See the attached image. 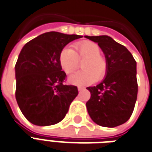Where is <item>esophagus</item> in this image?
Returning a JSON list of instances; mask_svg holds the SVG:
<instances>
[{
  "mask_svg": "<svg viewBox=\"0 0 152 152\" xmlns=\"http://www.w3.org/2000/svg\"><path fill=\"white\" fill-rule=\"evenodd\" d=\"M77 90H78V91H83V90H84V87L79 86V87H77Z\"/></svg>",
  "mask_w": 152,
  "mask_h": 152,
  "instance_id": "obj_1",
  "label": "esophagus"
}]
</instances>
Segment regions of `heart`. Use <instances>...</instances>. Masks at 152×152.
Returning <instances> with one entry per match:
<instances>
[{
  "label": "heart",
  "instance_id": "1",
  "mask_svg": "<svg viewBox=\"0 0 152 152\" xmlns=\"http://www.w3.org/2000/svg\"><path fill=\"white\" fill-rule=\"evenodd\" d=\"M82 64L83 70L74 73L68 77V82L74 85L84 86L101 79L106 74L107 62L100 56L99 46L91 41L78 42L71 48H63L60 53V65L65 74H70L78 66V61L84 60Z\"/></svg>",
  "mask_w": 152,
  "mask_h": 152
}]
</instances>
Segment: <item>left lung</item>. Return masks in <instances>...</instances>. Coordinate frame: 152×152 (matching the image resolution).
Masks as SVG:
<instances>
[{
	"label": "left lung",
	"mask_w": 152,
	"mask_h": 152,
	"mask_svg": "<svg viewBox=\"0 0 152 152\" xmlns=\"http://www.w3.org/2000/svg\"><path fill=\"white\" fill-rule=\"evenodd\" d=\"M98 44L104 54L107 70L104 80L87 87L91 98L87 112L95 123L104 127H116L129 120L138 95L136 61L125 46L108 35L88 36Z\"/></svg>",
	"instance_id": "left-lung-1"
}]
</instances>
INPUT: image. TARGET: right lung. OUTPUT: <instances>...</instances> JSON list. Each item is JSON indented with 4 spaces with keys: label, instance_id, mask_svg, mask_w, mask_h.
I'll return each mask as SVG.
<instances>
[{
    "label": "right lung",
    "instance_id": "1",
    "mask_svg": "<svg viewBox=\"0 0 152 152\" xmlns=\"http://www.w3.org/2000/svg\"><path fill=\"white\" fill-rule=\"evenodd\" d=\"M82 35L46 32L26 43L15 65L16 100L20 110L35 126H52L65 117L78 94L77 87L65 85L66 75L60 53Z\"/></svg>",
    "mask_w": 152,
    "mask_h": 152
}]
</instances>
